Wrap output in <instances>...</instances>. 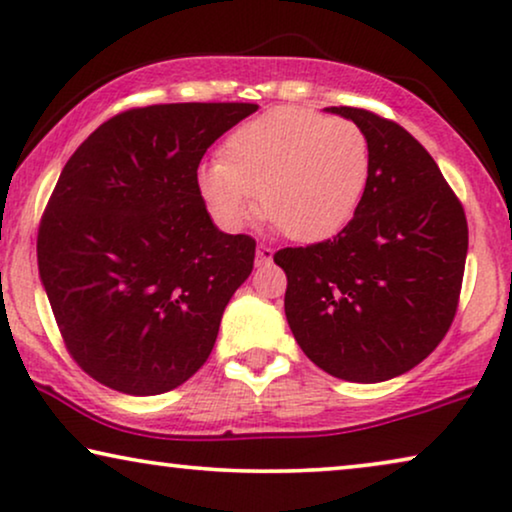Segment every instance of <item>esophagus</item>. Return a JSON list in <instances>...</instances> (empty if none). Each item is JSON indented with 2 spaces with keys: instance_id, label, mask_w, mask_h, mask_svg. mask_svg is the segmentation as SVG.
Wrapping results in <instances>:
<instances>
[{
  "instance_id": "esophagus-1",
  "label": "esophagus",
  "mask_w": 512,
  "mask_h": 512,
  "mask_svg": "<svg viewBox=\"0 0 512 512\" xmlns=\"http://www.w3.org/2000/svg\"><path fill=\"white\" fill-rule=\"evenodd\" d=\"M272 261V249L268 244H258L256 247V265H265Z\"/></svg>"
}]
</instances>
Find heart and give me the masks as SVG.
I'll list each match as a JSON object with an SVG mask.
<instances>
[{
  "mask_svg": "<svg viewBox=\"0 0 512 512\" xmlns=\"http://www.w3.org/2000/svg\"><path fill=\"white\" fill-rule=\"evenodd\" d=\"M373 151L347 118L279 107L244 123L200 167L198 188L223 228H242L258 207L286 237L321 242L352 221L366 195Z\"/></svg>",
  "mask_w": 512,
  "mask_h": 512,
  "instance_id": "obj_1",
  "label": "heart"
}]
</instances>
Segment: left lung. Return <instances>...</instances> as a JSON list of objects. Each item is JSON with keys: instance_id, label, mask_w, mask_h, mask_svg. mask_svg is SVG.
Wrapping results in <instances>:
<instances>
[{"instance_id": "8db88e82", "label": "left lung", "mask_w": 512, "mask_h": 512, "mask_svg": "<svg viewBox=\"0 0 512 512\" xmlns=\"http://www.w3.org/2000/svg\"><path fill=\"white\" fill-rule=\"evenodd\" d=\"M366 130L370 181L333 240L286 247L284 312L307 359L347 382L408 373L450 331L464 282L468 223L431 153L396 121L331 107Z\"/></svg>"}]
</instances>
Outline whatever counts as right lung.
<instances>
[{
  "instance_id": "obj_1",
  "label": "right lung",
  "mask_w": 512,
  "mask_h": 512,
  "mask_svg": "<svg viewBox=\"0 0 512 512\" xmlns=\"http://www.w3.org/2000/svg\"><path fill=\"white\" fill-rule=\"evenodd\" d=\"M251 102L128 109L67 160L39 223L37 261L83 373L132 396L177 389L212 354L256 240L209 219L198 167Z\"/></svg>"
}]
</instances>
